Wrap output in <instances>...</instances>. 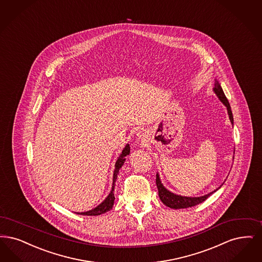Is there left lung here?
<instances>
[{
    "label": "left lung",
    "instance_id": "obj_1",
    "mask_svg": "<svg viewBox=\"0 0 262 262\" xmlns=\"http://www.w3.org/2000/svg\"><path fill=\"white\" fill-rule=\"evenodd\" d=\"M213 91H214L215 94L219 96V98L221 100V102H223V104L227 107L228 115H229V118H230L231 123L233 124V115H232L229 101L226 98V96H225V94L223 93L220 83L217 81H215V83H214ZM156 184H157L158 192H159L160 199L166 206H168V208H171V209H186V208H190V207H194L196 205H199L201 203H203L204 201L208 199L213 192H215L219 189L214 190L213 192L209 193L208 195H205V196H202V197H197V198H191V197L178 196V195H176V194L169 192L168 190H167V189L163 186V184H162V182H161L158 174L156 176Z\"/></svg>",
    "mask_w": 262,
    "mask_h": 262
}]
</instances>
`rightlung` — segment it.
Here are the masks:
<instances>
[{
  "label": "right lung",
  "mask_w": 262,
  "mask_h": 262,
  "mask_svg": "<svg viewBox=\"0 0 262 262\" xmlns=\"http://www.w3.org/2000/svg\"><path fill=\"white\" fill-rule=\"evenodd\" d=\"M129 154V145L127 144L125 149L123 150L122 154L120 155V157L118 158L117 162H116L115 165V170H114V177H113V187H112V191L110 192V194L108 195V197L98 206L96 207L95 209H92V210H89V211H85V212H77L78 214H83V215H99V214H102L106 211L110 210L112 209L113 205H114V184H115L116 178H117V174L119 172V169L122 168V166L124 165L125 163V160H126V155Z\"/></svg>",
  "instance_id": "right-lung-1"
}]
</instances>
